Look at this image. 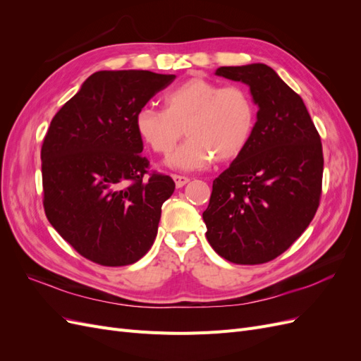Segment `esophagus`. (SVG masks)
Returning <instances> with one entry per match:
<instances>
[{
  "instance_id": "obj_1",
  "label": "esophagus",
  "mask_w": 361,
  "mask_h": 361,
  "mask_svg": "<svg viewBox=\"0 0 361 361\" xmlns=\"http://www.w3.org/2000/svg\"><path fill=\"white\" fill-rule=\"evenodd\" d=\"M171 178L176 183V188H182L183 185H187L190 182V179L187 176H180V174H171Z\"/></svg>"
}]
</instances>
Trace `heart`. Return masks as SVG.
<instances>
[{"instance_id": "heart-1", "label": "heart", "mask_w": 361, "mask_h": 361, "mask_svg": "<svg viewBox=\"0 0 361 361\" xmlns=\"http://www.w3.org/2000/svg\"><path fill=\"white\" fill-rule=\"evenodd\" d=\"M166 110L140 108L135 128L150 149L167 155L185 133L188 140L167 158L176 170H202L216 158L231 161L248 146L256 125V104L241 85H223L194 76L164 96Z\"/></svg>"}]
</instances>
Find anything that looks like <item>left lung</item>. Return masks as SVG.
<instances>
[{
  "instance_id": "obj_1",
  "label": "left lung",
  "mask_w": 361,
  "mask_h": 361,
  "mask_svg": "<svg viewBox=\"0 0 361 361\" xmlns=\"http://www.w3.org/2000/svg\"><path fill=\"white\" fill-rule=\"evenodd\" d=\"M215 75L247 84L259 111L248 146L212 183L206 238L228 262L265 264L297 241L318 211L321 137L300 94L267 64L223 66Z\"/></svg>"
}]
</instances>
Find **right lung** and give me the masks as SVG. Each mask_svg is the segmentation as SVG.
Segmentation results:
<instances>
[{"label": "right lung", "instance_id": "right-lung-1", "mask_svg": "<svg viewBox=\"0 0 361 361\" xmlns=\"http://www.w3.org/2000/svg\"><path fill=\"white\" fill-rule=\"evenodd\" d=\"M174 78L94 72L49 125L40 154L43 207L64 241L94 264H135L155 241L174 182L166 174L146 176L135 114Z\"/></svg>", "mask_w": 361, "mask_h": 361}]
</instances>
